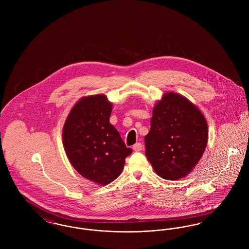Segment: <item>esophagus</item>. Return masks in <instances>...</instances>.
<instances>
[{
    "instance_id": "34e87169",
    "label": "esophagus",
    "mask_w": 249,
    "mask_h": 249,
    "mask_svg": "<svg viewBox=\"0 0 249 249\" xmlns=\"http://www.w3.org/2000/svg\"><path fill=\"white\" fill-rule=\"evenodd\" d=\"M142 148V144L141 142H136L133 146H132V149L134 151H141Z\"/></svg>"
}]
</instances>
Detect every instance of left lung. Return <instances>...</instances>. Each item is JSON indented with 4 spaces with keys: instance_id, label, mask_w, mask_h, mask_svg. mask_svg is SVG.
<instances>
[{
    "instance_id": "obj_1",
    "label": "left lung",
    "mask_w": 249,
    "mask_h": 249,
    "mask_svg": "<svg viewBox=\"0 0 249 249\" xmlns=\"http://www.w3.org/2000/svg\"><path fill=\"white\" fill-rule=\"evenodd\" d=\"M207 140L208 127L200 110L182 95L169 92L153 109L145 156L159 177L178 180L199 162Z\"/></svg>"
}]
</instances>
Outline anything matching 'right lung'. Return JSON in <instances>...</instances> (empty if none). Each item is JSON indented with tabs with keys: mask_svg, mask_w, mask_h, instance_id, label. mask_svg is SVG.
<instances>
[{
	"mask_svg": "<svg viewBox=\"0 0 249 249\" xmlns=\"http://www.w3.org/2000/svg\"><path fill=\"white\" fill-rule=\"evenodd\" d=\"M112 104L105 95L78 101L65 121L62 139L72 167L83 177L107 185L119 177L132 150L110 124Z\"/></svg>",
	"mask_w": 249,
	"mask_h": 249,
	"instance_id": "right-lung-1",
	"label": "right lung"
}]
</instances>
